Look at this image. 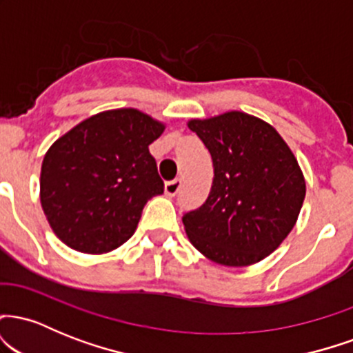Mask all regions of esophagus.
Listing matches in <instances>:
<instances>
[{
	"mask_svg": "<svg viewBox=\"0 0 353 353\" xmlns=\"http://www.w3.org/2000/svg\"><path fill=\"white\" fill-rule=\"evenodd\" d=\"M164 177H165V182H164L165 194H169V196H176L177 190L181 188V181L177 179L176 176L171 177V172H164Z\"/></svg>",
	"mask_w": 353,
	"mask_h": 353,
	"instance_id": "esophagus-1",
	"label": "esophagus"
}]
</instances>
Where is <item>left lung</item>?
I'll use <instances>...</instances> for the list:
<instances>
[{
	"mask_svg": "<svg viewBox=\"0 0 353 353\" xmlns=\"http://www.w3.org/2000/svg\"><path fill=\"white\" fill-rule=\"evenodd\" d=\"M164 124L134 108L89 117L46 152L39 194L52 232L71 249L106 254L131 239L145 202L164 192L149 152Z\"/></svg>",
	"mask_w": 353,
	"mask_h": 353,
	"instance_id": "1",
	"label": "left lung"
}]
</instances>
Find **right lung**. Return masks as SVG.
<instances>
[{"label": "right lung", "instance_id": "add662e5", "mask_svg": "<svg viewBox=\"0 0 353 353\" xmlns=\"http://www.w3.org/2000/svg\"><path fill=\"white\" fill-rule=\"evenodd\" d=\"M189 129L208 148L214 168L208 199L182 217L190 244L222 265L262 261L301 212L305 181L297 159L272 125L245 112L192 119Z\"/></svg>", "mask_w": 353, "mask_h": 353}]
</instances>
